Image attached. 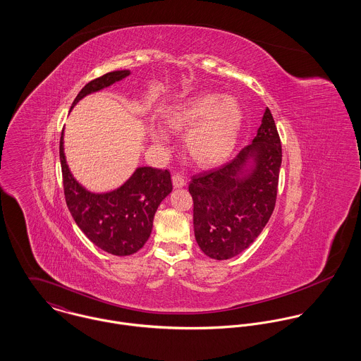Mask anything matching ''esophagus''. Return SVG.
<instances>
[{
	"label": "esophagus",
	"instance_id": "obj_1",
	"mask_svg": "<svg viewBox=\"0 0 361 361\" xmlns=\"http://www.w3.org/2000/svg\"><path fill=\"white\" fill-rule=\"evenodd\" d=\"M172 185H173L175 189H180V188H183L186 185V180L180 175H173L172 176Z\"/></svg>",
	"mask_w": 361,
	"mask_h": 361
}]
</instances>
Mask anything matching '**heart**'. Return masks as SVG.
<instances>
[{
    "label": "heart",
    "mask_w": 361,
    "mask_h": 361,
    "mask_svg": "<svg viewBox=\"0 0 361 361\" xmlns=\"http://www.w3.org/2000/svg\"><path fill=\"white\" fill-rule=\"evenodd\" d=\"M166 128L173 133H186V150L200 166H215L226 161L240 137L243 109L231 96L204 93L176 104L164 114ZM155 145L165 146L169 136L154 129Z\"/></svg>",
    "instance_id": "b5f03b06"
}]
</instances>
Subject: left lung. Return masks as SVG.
Segmentation results:
<instances>
[{
	"instance_id": "1",
	"label": "left lung",
	"mask_w": 361,
	"mask_h": 361,
	"mask_svg": "<svg viewBox=\"0 0 361 361\" xmlns=\"http://www.w3.org/2000/svg\"><path fill=\"white\" fill-rule=\"evenodd\" d=\"M282 149L268 108L253 143L218 169L192 178L193 225L202 252L228 259L262 232L276 202Z\"/></svg>"
}]
</instances>
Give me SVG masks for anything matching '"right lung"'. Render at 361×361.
I'll return each instance as SVG.
<instances>
[{
	"mask_svg": "<svg viewBox=\"0 0 361 361\" xmlns=\"http://www.w3.org/2000/svg\"><path fill=\"white\" fill-rule=\"evenodd\" d=\"M130 75V71H114L89 82L76 96L71 109L86 96L109 87ZM59 159L63 193L76 225L104 252L114 256H130L149 240L155 211L172 192L171 173L165 169L139 166L119 188L93 193L72 175L63 153V130L59 140Z\"/></svg>",
	"mask_w": 361,
	"mask_h": 361,
	"instance_id": "1",
	"label": "right lung"
}]
</instances>
